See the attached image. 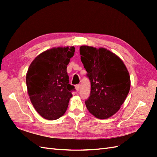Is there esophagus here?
<instances>
[{
    "label": "esophagus",
    "instance_id": "obj_1",
    "mask_svg": "<svg viewBox=\"0 0 157 157\" xmlns=\"http://www.w3.org/2000/svg\"><path fill=\"white\" fill-rule=\"evenodd\" d=\"M75 90L77 91H79V89H80V85L79 84H78V85H76L75 86Z\"/></svg>",
    "mask_w": 157,
    "mask_h": 157
}]
</instances>
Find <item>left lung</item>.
<instances>
[{
	"label": "left lung",
	"instance_id": "8db88e82",
	"mask_svg": "<svg viewBox=\"0 0 157 157\" xmlns=\"http://www.w3.org/2000/svg\"><path fill=\"white\" fill-rule=\"evenodd\" d=\"M81 61L90 80L86 108L96 118L105 119L117 112L130 89V77L124 63L105 48L82 46Z\"/></svg>",
	"mask_w": 157,
	"mask_h": 157
}]
</instances>
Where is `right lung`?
Returning <instances> with one entry per match:
<instances>
[{
    "mask_svg": "<svg viewBox=\"0 0 157 157\" xmlns=\"http://www.w3.org/2000/svg\"><path fill=\"white\" fill-rule=\"evenodd\" d=\"M74 46L52 48L34 59L26 73L28 93L36 111L43 118L57 119L64 115L74 86L69 84L67 66Z\"/></svg>",
    "mask_w": 157,
    "mask_h": 157,
    "instance_id": "1",
    "label": "right lung"
}]
</instances>
